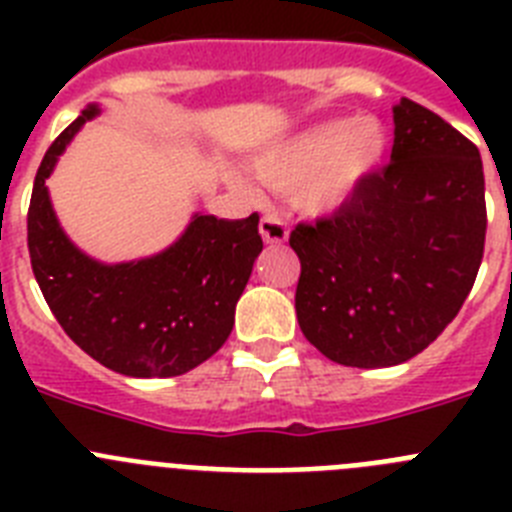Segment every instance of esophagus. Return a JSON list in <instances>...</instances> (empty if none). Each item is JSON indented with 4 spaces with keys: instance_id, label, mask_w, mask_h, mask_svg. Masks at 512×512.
<instances>
[{
    "instance_id": "esophagus-1",
    "label": "esophagus",
    "mask_w": 512,
    "mask_h": 512,
    "mask_svg": "<svg viewBox=\"0 0 512 512\" xmlns=\"http://www.w3.org/2000/svg\"><path fill=\"white\" fill-rule=\"evenodd\" d=\"M259 230H261V238H264L269 246H279V243H284L289 238V228L284 220H279L277 215H264L261 217L259 223Z\"/></svg>"
}]
</instances>
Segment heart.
<instances>
[{
	"label": "heart",
	"mask_w": 512,
	"mask_h": 512,
	"mask_svg": "<svg viewBox=\"0 0 512 512\" xmlns=\"http://www.w3.org/2000/svg\"><path fill=\"white\" fill-rule=\"evenodd\" d=\"M387 143L377 117L325 120L266 148L253 158L251 169L266 187L287 194L302 215H336L372 179ZM241 189L248 192L246 184Z\"/></svg>",
	"instance_id": "1"
}]
</instances>
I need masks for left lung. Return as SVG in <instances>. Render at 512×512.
<instances>
[{
	"mask_svg": "<svg viewBox=\"0 0 512 512\" xmlns=\"http://www.w3.org/2000/svg\"><path fill=\"white\" fill-rule=\"evenodd\" d=\"M390 164L351 205L289 246L307 341L343 366H395L456 318L485 253V171L477 146L413 99L392 107Z\"/></svg>",
	"mask_w": 512,
	"mask_h": 512,
	"instance_id": "1",
	"label": "left lung"
}]
</instances>
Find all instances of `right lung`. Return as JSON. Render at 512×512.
<instances>
[{
	"label": "right lung",
	"instance_id": "obj_1",
	"mask_svg": "<svg viewBox=\"0 0 512 512\" xmlns=\"http://www.w3.org/2000/svg\"><path fill=\"white\" fill-rule=\"evenodd\" d=\"M89 104L45 151L27 210L30 264L66 336L94 361L125 377H179L228 341L235 305L264 241L259 215L217 220L192 215L179 238L148 259L102 264L58 225L45 179L81 125Z\"/></svg>",
	"mask_w": 512,
	"mask_h": 512
}]
</instances>
